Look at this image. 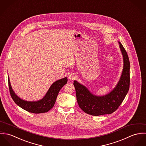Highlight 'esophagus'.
<instances>
[{"label":"esophagus","instance_id":"obj_1","mask_svg":"<svg viewBox=\"0 0 146 146\" xmlns=\"http://www.w3.org/2000/svg\"><path fill=\"white\" fill-rule=\"evenodd\" d=\"M68 78L70 80H74L75 78V75L74 73L72 72H70L69 73L68 75Z\"/></svg>","mask_w":146,"mask_h":146}]
</instances>
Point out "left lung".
<instances>
[{
  "instance_id": "1",
  "label": "left lung",
  "mask_w": 146,
  "mask_h": 146,
  "mask_svg": "<svg viewBox=\"0 0 146 146\" xmlns=\"http://www.w3.org/2000/svg\"><path fill=\"white\" fill-rule=\"evenodd\" d=\"M124 59V68L120 80L114 89L109 94L96 96L84 86L74 82L78 104L84 112L93 116L111 114L121 104L127 93L130 86V62L125 48L119 42Z\"/></svg>"
}]
</instances>
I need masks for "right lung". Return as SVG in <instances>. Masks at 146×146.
<instances>
[{"label": "right lung", "mask_w": 146, "mask_h": 146, "mask_svg": "<svg viewBox=\"0 0 146 146\" xmlns=\"http://www.w3.org/2000/svg\"><path fill=\"white\" fill-rule=\"evenodd\" d=\"M8 78L10 94L14 102L23 110L34 113H41L49 111L54 106L60 90L67 82V78L55 82L50 86L45 97L40 101L29 102L21 100L16 96L12 89L9 77Z\"/></svg>", "instance_id": "1"}]
</instances>
